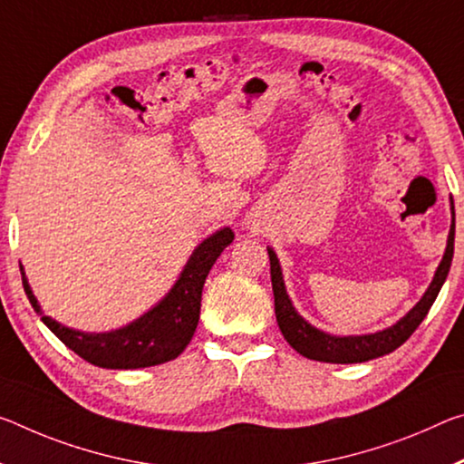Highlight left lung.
<instances>
[{"label": "left lung", "mask_w": 464, "mask_h": 464, "mask_svg": "<svg viewBox=\"0 0 464 464\" xmlns=\"http://www.w3.org/2000/svg\"><path fill=\"white\" fill-rule=\"evenodd\" d=\"M270 256V278H272V291H275V314L278 328H281L286 343L295 349L299 355L314 362H324V363H362L370 362L382 355H388L394 349H399L407 338L415 333L417 326L421 324L425 315H428L430 307L436 301L440 289L450 270L452 256H454V204H452V225L450 233H448V244L444 258L440 262V266L433 275V281L428 286V291L423 293V297L419 299V304L411 310L407 315L396 322L394 326L378 330L373 334H357V336H334L328 333H322L310 322L301 318L295 307H293L289 295H286L285 281H283V270L275 249L268 247Z\"/></svg>", "instance_id": "8db88e82"}]
</instances>
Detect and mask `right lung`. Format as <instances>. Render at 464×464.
Returning <instances> with one entry per match:
<instances>
[{"label": "right lung", "instance_id": "right-lung-1", "mask_svg": "<svg viewBox=\"0 0 464 464\" xmlns=\"http://www.w3.org/2000/svg\"><path fill=\"white\" fill-rule=\"evenodd\" d=\"M233 237L235 235L229 227H223L210 237H206L189 256L171 291L152 310L111 333H82V330L63 326L43 314L39 301L28 285L24 268L20 266L22 285H24L26 297L34 312L41 315L43 324L84 362L107 367V370H138V367L160 365L181 355L192 341L198 320H200L204 281L212 264L231 244Z\"/></svg>", "mask_w": 464, "mask_h": 464}]
</instances>
